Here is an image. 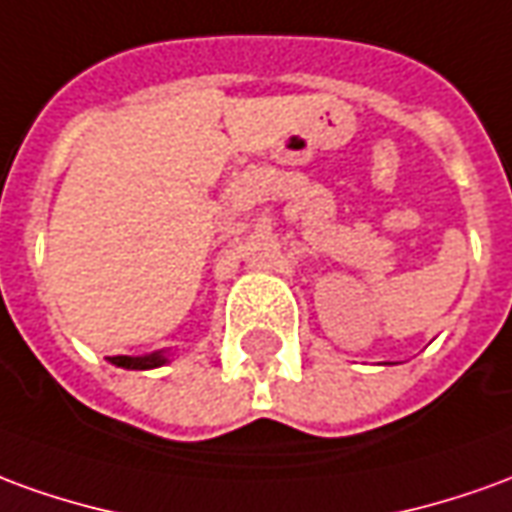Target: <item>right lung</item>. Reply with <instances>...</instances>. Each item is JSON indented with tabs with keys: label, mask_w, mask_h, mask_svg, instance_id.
<instances>
[{
	"label": "right lung",
	"mask_w": 512,
	"mask_h": 512,
	"mask_svg": "<svg viewBox=\"0 0 512 512\" xmlns=\"http://www.w3.org/2000/svg\"><path fill=\"white\" fill-rule=\"evenodd\" d=\"M113 366H121V368H135V371H144V368H157L163 366V363H169V357L163 355V352H152V355H138V357H130V355H116V357H107Z\"/></svg>",
	"instance_id": "1"
}]
</instances>
